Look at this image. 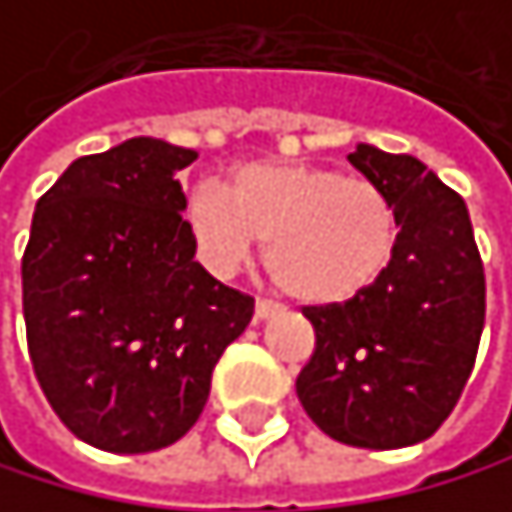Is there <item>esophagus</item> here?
<instances>
[{
    "label": "esophagus",
    "mask_w": 512,
    "mask_h": 512,
    "mask_svg": "<svg viewBox=\"0 0 512 512\" xmlns=\"http://www.w3.org/2000/svg\"><path fill=\"white\" fill-rule=\"evenodd\" d=\"M278 312H281V303L265 300V297H259V300H256V322L272 319V316H278Z\"/></svg>",
    "instance_id": "1"
}]
</instances>
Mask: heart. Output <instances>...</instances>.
Listing matches in <instances>:
<instances>
[{"label": "heart", "instance_id": "obj_1", "mask_svg": "<svg viewBox=\"0 0 512 512\" xmlns=\"http://www.w3.org/2000/svg\"><path fill=\"white\" fill-rule=\"evenodd\" d=\"M184 222L200 262L231 275L265 243V269L300 303H344L372 287L397 253L400 222L385 190L363 178L297 162H250L231 193L196 187Z\"/></svg>", "mask_w": 512, "mask_h": 512}]
</instances>
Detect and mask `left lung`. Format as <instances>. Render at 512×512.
<instances>
[{"instance_id":"8db88e82","label":"left lung","mask_w":512,"mask_h":512,"mask_svg":"<svg viewBox=\"0 0 512 512\" xmlns=\"http://www.w3.org/2000/svg\"><path fill=\"white\" fill-rule=\"evenodd\" d=\"M347 159L391 200L397 253L359 297L303 309L316 350L297 397L334 441L410 447L438 432L469 381L485 328V269L463 196L435 171L369 143Z\"/></svg>"}]
</instances>
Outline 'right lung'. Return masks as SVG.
<instances>
[{
  "instance_id": "obj_1",
  "label": "right lung",
  "mask_w": 512,
  "mask_h": 512,
  "mask_svg": "<svg viewBox=\"0 0 512 512\" xmlns=\"http://www.w3.org/2000/svg\"><path fill=\"white\" fill-rule=\"evenodd\" d=\"M193 149L134 137L80 156L37 203L21 259L27 347L55 416L109 454H149L200 419L253 297L196 262L178 171Z\"/></svg>"
}]
</instances>
